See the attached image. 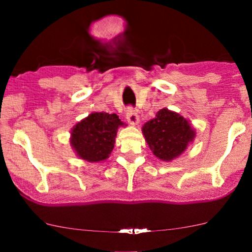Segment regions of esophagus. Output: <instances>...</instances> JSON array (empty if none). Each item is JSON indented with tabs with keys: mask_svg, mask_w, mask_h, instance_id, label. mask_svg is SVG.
I'll return each mask as SVG.
<instances>
[{
	"mask_svg": "<svg viewBox=\"0 0 252 252\" xmlns=\"http://www.w3.org/2000/svg\"><path fill=\"white\" fill-rule=\"evenodd\" d=\"M126 118L128 120L129 124H132V125H137L140 122V118H139V115H137L136 110H134L133 108H128L126 111Z\"/></svg>",
	"mask_w": 252,
	"mask_h": 252,
	"instance_id": "1",
	"label": "esophagus"
}]
</instances>
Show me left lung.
I'll return each mask as SVG.
<instances>
[{
	"label": "left lung",
	"instance_id": "left-lung-1",
	"mask_svg": "<svg viewBox=\"0 0 252 252\" xmlns=\"http://www.w3.org/2000/svg\"><path fill=\"white\" fill-rule=\"evenodd\" d=\"M142 132L155 156L166 161L184 153L195 137L188 120L167 109L159 110L155 118L144 124Z\"/></svg>",
	"mask_w": 252,
	"mask_h": 252
}]
</instances>
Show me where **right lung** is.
<instances>
[{
	"instance_id": "1",
	"label": "right lung",
	"mask_w": 252,
	"mask_h": 252,
	"mask_svg": "<svg viewBox=\"0 0 252 252\" xmlns=\"http://www.w3.org/2000/svg\"><path fill=\"white\" fill-rule=\"evenodd\" d=\"M122 125L123 123L116 113H92L72 129V147L81 159L104 160L115 147L117 129Z\"/></svg>"
}]
</instances>
